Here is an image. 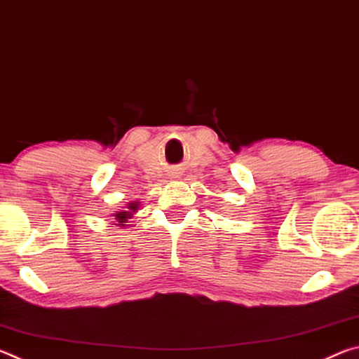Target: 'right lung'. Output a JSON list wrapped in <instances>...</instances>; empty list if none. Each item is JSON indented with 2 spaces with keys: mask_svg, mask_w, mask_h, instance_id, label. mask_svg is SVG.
<instances>
[{
  "mask_svg": "<svg viewBox=\"0 0 359 359\" xmlns=\"http://www.w3.org/2000/svg\"><path fill=\"white\" fill-rule=\"evenodd\" d=\"M136 208H137V204H131V205H130L131 210H136ZM115 217H117V220H118L120 224H123V223H126V220H128V218L131 217V212H120V214H117Z\"/></svg>",
  "mask_w": 359,
  "mask_h": 359,
  "instance_id": "obj_1",
  "label": "right lung"
}]
</instances>
